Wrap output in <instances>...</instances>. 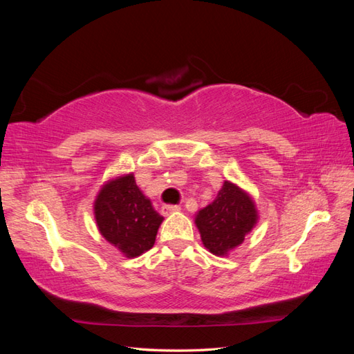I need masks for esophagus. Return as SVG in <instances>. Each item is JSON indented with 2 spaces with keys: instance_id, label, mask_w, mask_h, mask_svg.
Listing matches in <instances>:
<instances>
[{
  "instance_id": "34e87169",
  "label": "esophagus",
  "mask_w": 354,
  "mask_h": 354,
  "mask_svg": "<svg viewBox=\"0 0 354 354\" xmlns=\"http://www.w3.org/2000/svg\"><path fill=\"white\" fill-rule=\"evenodd\" d=\"M162 211H164L165 216H169V214L178 212V211H180V207H178V205H164V207H162Z\"/></svg>"
}]
</instances>
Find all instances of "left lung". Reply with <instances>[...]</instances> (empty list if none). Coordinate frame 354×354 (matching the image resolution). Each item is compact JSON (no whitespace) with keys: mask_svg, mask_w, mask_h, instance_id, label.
<instances>
[{"mask_svg":"<svg viewBox=\"0 0 354 354\" xmlns=\"http://www.w3.org/2000/svg\"><path fill=\"white\" fill-rule=\"evenodd\" d=\"M259 218V209L248 192L224 180L216 199L195 214V224L203 246L214 255L227 257L241 246Z\"/></svg>","mask_w":354,"mask_h":354,"instance_id":"obj_1","label":"left lung"}]
</instances>
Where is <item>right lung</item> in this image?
<instances>
[{"label": "right lung", "mask_w": 354, "mask_h": 354, "mask_svg": "<svg viewBox=\"0 0 354 354\" xmlns=\"http://www.w3.org/2000/svg\"><path fill=\"white\" fill-rule=\"evenodd\" d=\"M93 211L102 236L127 259L151 250L164 221L136 185L133 173L104 181L95 195Z\"/></svg>", "instance_id": "obj_1"}]
</instances>
